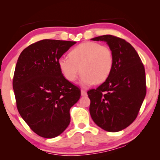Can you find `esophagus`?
Segmentation results:
<instances>
[{"instance_id": "esophagus-1", "label": "esophagus", "mask_w": 160, "mask_h": 160, "mask_svg": "<svg viewBox=\"0 0 160 160\" xmlns=\"http://www.w3.org/2000/svg\"><path fill=\"white\" fill-rule=\"evenodd\" d=\"M81 95L82 97L87 96V92L85 90H81Z\"/></svg>"}]
</instances>
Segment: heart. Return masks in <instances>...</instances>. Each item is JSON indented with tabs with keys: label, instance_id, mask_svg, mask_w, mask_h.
Wrapping results in <instances>:
<instances>
[{
	"label": "heart",
	"instance_id": "obj_1",
	"mask_svg": "<svg viewBox=\"0 0 160 160\" xmlns=\"http://www.w3.org/2000/svg\"><path fill=\"white\" fill-rule=\"evenodd\" d=\"M58 67L70 82L82 73L81 84L89 86L106 81L112 71L113 56L111 48L97 42H86L77 46L69 53V58H59Z\"/></svg>",
	"mask_w": 160,
	"mask_h": 160
}]
</instances>
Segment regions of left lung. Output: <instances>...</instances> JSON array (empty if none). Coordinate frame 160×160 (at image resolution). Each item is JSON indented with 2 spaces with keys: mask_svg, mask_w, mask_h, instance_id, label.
<instances>
[{
  "mask_svg": "<svg viewBox=\"0 0 160 160\" xmlns=\"http://www.w3.org/2000/svg\"><path fill=\"white\" fill-rule=\"evenodd\" d=\"M91 39L107 42L113 56L109 78L96 90L87 92L91 117L104 131H120L135 121L145 99V68L136 51L126 40L109 34Z\"/></svg>",
  "mask_w": 160,
  "mask_h": 160,
  "instance_id": "1",
  "label": "left lung"
}]
</instances>
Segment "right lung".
<instances>
[{
    "mask_svg": "<svg viewBox=\"0 0 160 160\" xmlns=\"http://www.w3.org/2000/svg\"><path fill=\"white\" fill-rule=\"evenodd\" d=\"M75 42L43 39L25 48L15 66L12 87L19 113L35 133L46 138L61 134L80 90L68 81L58 62Z\"/></svg>",
    "mask_w": 160,
    "mask_h": 160,
    "instance_id": "1",
    "label": "right lung"
}]
</instances>
